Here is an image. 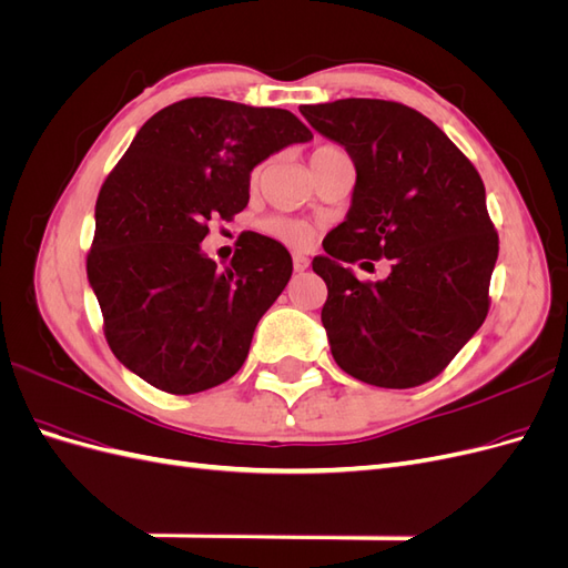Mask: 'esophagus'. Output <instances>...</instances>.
Masks as SVG:
<instances>
[{"instance_id": "1", "label": "esophagus", "mask_w": 568, "mask_h": 568, "mask_svg": "<svg viewBox=\"0 0 568 568\" xmlns=\"http://www.w3.org/2000/svg\"><path fill=\"white\" fill-rule=\"evenodd\" d=\"M307 265H311V261H307L305 253H294V267H296V272L307 270Z\"/></svg>"}]
</instances>
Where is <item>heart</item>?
Returning <instances> with one entry per match:
<instances>
[{"instance_id":"heart-1","label":"heart","mask_w":568,"mask_h":568,"mask_svg":"<svg viewBox=\"0 0 568 568\" xmlns=\"http://www.w3.org/2000/svg\"><path fill=\"white\" fill-rule=\"evenodd\" d=\"M329 151H338V149H336V146H320V149L313 153V159H315V156H322V153H329ZM257 175H261V170H255V173H253V182L257 180ZM263 230H265L270 236L280 239V242L291 244V246H305V244L313 239V230L307 227L305 222L294 220V217H284V215L265 220Z\"/></svg>"}]
</instances>
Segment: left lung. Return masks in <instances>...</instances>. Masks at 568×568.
Segmentation results:
<instances>
[{"mask_svg":"<svg viewBox=\"0 0 568 568\" xmlns=\"http://www.w3.org/2000/svg\"><path fill=\"white\" fill-rule=\"evenodd\" d=\"M348 151L346 220L322 242V324L336 365L382 388L432 382L488 315L497 232L471 161L419 111L384 99L301 106ZM388 256L392 274L359 283L346 262Z\"/></svg>","mask_w":568,"mask_h":568,"instance_id":"8db88e82","label":"left lung"}]
</instances>
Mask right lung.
<instances>
[{
  "label": "right lung",
  "instance_id": "right-lung-1",
  "mask_svg": "<svg viewBox=\"0 0 568 568\" xmlns=\"http://www.w3.org/2000/svg\"><path fill=\"white\" fill-rule=\"evenodd\" d=\"M311 140L291 111L213 97L170 104L136 132L97 199L88 280L113 355L146 384L189 395L242 369L294 263L246 232L217 270L201 242L211 217L246 209L257 163Z\"/></svg>",
  "mask_w": 568,
  "mask_h": 568
}]
</instances>
